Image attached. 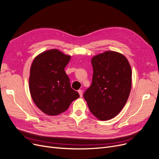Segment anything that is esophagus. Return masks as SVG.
Returning <instances> with one entry per match:
<instances>
[{"label":"esophagus","instance_id":"esophagus-1","mask_svg":"<svg viewBox=\"0 0 159 159\" xmlns=\"http://www.w3.org/2000/svg\"><path fill=\"white\" fill-rule=\"evenodd\" d=\"M78 91V93H79V94H80V97H81V98L82 97V95H83V91L81 90V89H79Z\"/></svg>","mask_w":159,"mask_h":159}]
</instances>
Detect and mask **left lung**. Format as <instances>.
<instances>
[{
  "mask_svg": "<svg viewBox=\"0 0 159 159\" xmlns=\"http://www.w3.org/2000/svg\"><path fill=\"white\" fill-rule=\"evenodd\" d=\"M92 83L84 93L89 109L102 121L115 117L125 105L131 88L132 71L123 54L107 51L93 57Z\"/></svg>",
  "mask_w": 159,
  "mask_h": 159,
  "instance_id": "obj_1",
  "label": "left lung"
}]
</instances>
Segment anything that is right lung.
Here are the masks:
<instances>
[{"label":"right lung","mask_w":159,"mask_h":159,"mask_svg":"<svg viewBox=\"0 0 159 159\" xmlns=\"http://www.w3.org/2000/svg\"><path fill=\"white\" fill-rule=\"evenodd\" d=\"M71 56L56 49L42 52L34 60L29 78L31 97L36 106L48 115H57L68 109L80 97L71 88L65 67Z\"/></svg>","instance_id":"right-lung-1"}]
</instances>
